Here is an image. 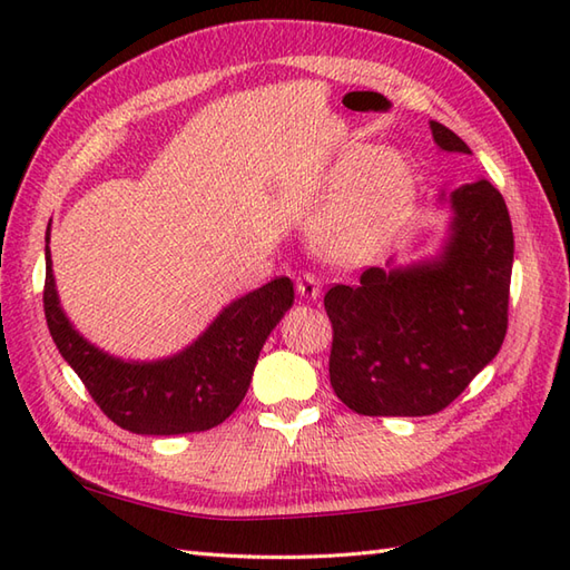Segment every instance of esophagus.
I'll return each instance as SVG.
<instances>
[{
    "mask_svg": "<svg viewBox=\"0 0 570 570\" xmlns=\"http://www.w3.org/2000/svg\"><path fill=\"white\" fill-rule=\"evenodd\" d=\"M296 292L304 298H318L321 296V278L316 274H311V272L298 274Z\"/></svg>",
    "mask_w": 570,
    "mask_h": 570,
    "instance_id": "obj_1",
    "label": "esophagus"
}]
</instances>
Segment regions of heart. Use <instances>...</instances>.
Here are the masks:
<instances>
[{
	"mask_svg": "<svg viewBox=\"0 0 570 570\" xmlns=\"http://www.w3.org/2000/svg\"><path fill=\"white\" fill-rule=\"evenodd\" d=\"M343 193L321 217L316 237L335 259H367L390 242L414 203V180L396 156L372 147L350 149L333 174Z\"/></svg>",
	"mask_w": 570,
	"mask_h": 570,
	"instance_id": "obj_1",
	"label": "heart"
}]
</instances>
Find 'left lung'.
<instances>
[{"mask_svg": "<svg viewBox=\"0 0 570 570\" xmlns=\"http://www.w3.org/2000/svg\"><path fill=\"white\" fill-rule=\"evenodd\" d=\"M443 151L468 144L431 122ZM453 225L435 262L362 272L323 304L333 325L331 386L362 416H431L500 353L514 262L512 220L490 180L451 193Z\"/></svg>", "mask_w": 570, "mask_h": 570, "instance_id": "obj_1", "label": "left lung"}]
</instances>
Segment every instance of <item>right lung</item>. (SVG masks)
Masks as SVG:
<instances>
[{"mask_svg":"<svg viewBox=\"0 0 570 570\" xmlns=\"http://www.w3.org/2000/svg\"><path fill=\"white\" fill-rule=\"evenodd\" d=\"M292 304V278L276 276L229 304L184 353L144 365L122 362L72 331L58 306L46 245L43 313L58 353L76 370L102 414L131 433H198L223 423L245 399L259 350Z\"/></svg>","mask_w":570,"mask_h":570,"instance_id":"add662e5","label":"right lung"}]
</instances>
